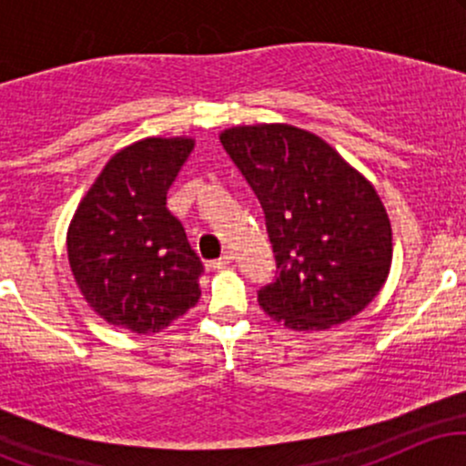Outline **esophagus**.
Wrapping results in <instances>:
<instances>
[{"label":"esophagus","instance_id":"obj_1","mask_svg":"<svg viewBox=\"0 0 466 466\" xmlns=\"http://www.w3.org/2000/svg\"><path fill=\"white\" fill-rule=\"evenodd\" d=\"M232 260H234V256L229 254V251H226V254H223L221 258H217L215 263H212V267H215V269H226L228 265H232Z\"/></svg>","mask_w":466,"mask_h":466}]
</instances>
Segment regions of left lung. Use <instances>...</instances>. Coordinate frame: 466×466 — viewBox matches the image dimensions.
I'll use <instances>...</instances> for the list:
<instances>
[{
  "label": "left lung",
  "instance_id": "obj_1",
  "mask_svg": "<svg viewBox=\"0 0 466 466\" xmlns=\"http://www.w3.org/2000/svg\"><path fill=\"white\" fill-rule=\"evenodd\" d=\"M218 140L258 197L276 254L263 311L291 330H326L363 311L392 265V228L370 181L291 125L232 127Z\"/></svg>",
  "mask_w": 466,
  "mask_h": 466
}]
</instances>
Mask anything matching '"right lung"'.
<instances>
[{
	"label": "right lung",
	"instance_id": "obj_1",
	"mask_svg": "<svg viewBox=\"0 0 466 466\" xmlns=\"http://www.w3.org/2000/svg\"><path fill=\"white\" fill-rule=\"evenodd\" d=\"M192 137H144L105 164L67 228L74 280L106 324L148 335L199 302L203 265L166 192Z\"/></svg>",
	"mask_w": 466,
	"mask_h": 466
}]
</instances>
